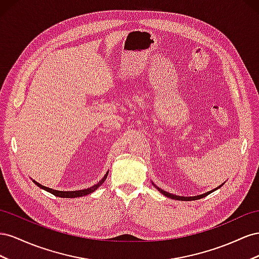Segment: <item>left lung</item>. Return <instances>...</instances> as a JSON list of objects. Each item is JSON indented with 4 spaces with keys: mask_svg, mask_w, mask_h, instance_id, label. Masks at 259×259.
<instances>
[{
    "mask_svg": "<svg viewBox=\"0 0 259 259\" xmlns=\"http://www.w3.org/2000/svg\"><path fill=\"white\" fill-rule=\"evenodd\" d=\"M225 183V182H224ZM224 183L223 184H220L219 187H217L216 189H213V190H211V191H209V192H206V193H204V194H201V195H195V196H179V195H176V194H171V193H169V192H166V191H164V190H161L160 188H158L157 186H155V184L152 182V184L153 186L156 188L161 194H164L165 196H167V197H169V198H171V199H177V201H195V199H199V198H203V197H205V196H207L208 194H210L211 192H213V191H216V190H218L219 188H221L224 186Z\"/></svg>",
    "mask_w": 259,
    "mask_h": 259,
    "instance_id": "1",
    "label": "left lung"
}]
</instances>
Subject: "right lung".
<instances>
[{
	"mask_svg": "<svg viewBox=\"0 0 259 259\" xmlns=\"http://www.w3.org/2000/svg\"><path fill=\"white\" fill-rule=\"evenodd\" d=\"M107 176H108V171L105 174V176L103 177V178H102V179H101L97 184H94V186H92L91 188L83 189V190H77V191H58V190H54V189H51V188H48V187H44V186H42V184H40L39 182H36V181H34V180H32V181H33V183H34V184H36V186H38L39 188L43 189L44 191H48L49 193L53 194V195H55V196H58V197H67V198H73V197L85 196V195H88V194H91V193H93V192H94L95 190H98V189H99V187H101L102 184L104 183V181H105V180H106V178H107Z\"/></svg>",
	"mask_w": 259,
	"mask_h": 259,
	"instance_id": "add662e5",
	"label": "right lung"
}]
</instances>
